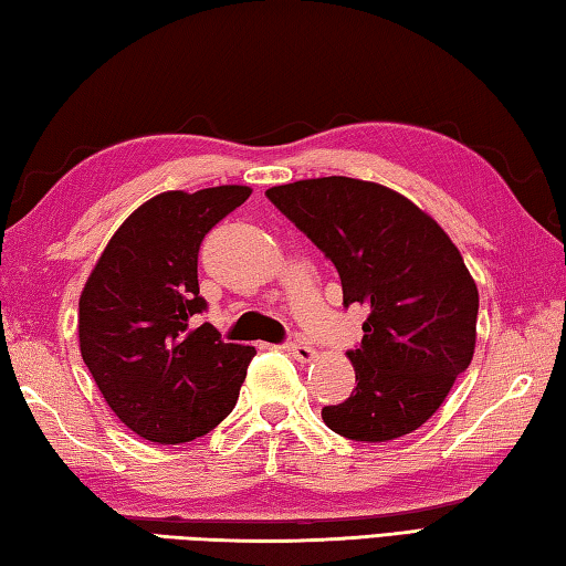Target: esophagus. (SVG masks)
I'll list each match as a JSON object with an SVG mask.
<instances>
[{"label": "esophagus", "instance_id": "34e87169", "mask_svg": "<svg viewBox=\"0 0 566 566\" xmlns=\"http://www.w3.org/2000/svg\"><path fill=\"white\" fill-rule=\"evenodd\" d=\"M285 352L297 361H311L315 357V349L303 343V339H291V343H285Z\"/></svg>", "mask_w": 566, "mask_h": 566}]
</instances>
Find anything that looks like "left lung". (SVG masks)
<instances>
[{"mask_svg":"<svg viewBox=\"0 0 566 566\" xmlns=\"http://www.w3.org/2000/svg\"><path fill=\"white\" fill-rule=\"evenodd\" d=\"M265 197L335 263L345 307L369 311L347 352L357 387L323 421L369 443L416 431L473 359L478 287L463 255L429 214L375 182L319 177Z\"/></svg>","mask_w":566,"mask_h":566,"instance_id":"obj_1","label":"left lung"}]
</instances>
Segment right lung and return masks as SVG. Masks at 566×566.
Listing matches in <instances>:
<instances>
[{
  "mask_svg": "<svg viewBox=\"0 0 566 566\" xmlns=\"http://www.w3.org/2000/svg\"><path fill=\"white\" fill-rule=\"evenodd\" d=\"M251 189L165 191L135 209L95 263L78 301L85 367L127 429L187 443L237 407L255 349L199 323V247Z\"/></svg>",
  "mask_w": 566,
  "mask_h": 566,
  "instance_id": "obj_1",
  "label": "right lung"
}]
</instances>
